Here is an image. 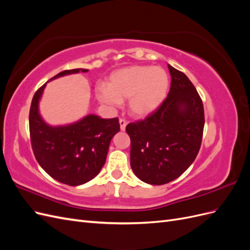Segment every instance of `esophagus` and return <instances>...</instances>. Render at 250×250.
Listing matches in <instances>:
<instances>
[{
    "instance_id": "34e87169",
    "label": "esophagus",
    "mask_w": 250,
    "mask_h": 250,
    "mask_svg": "<svg viewBox=\"0 0 250 250\" xmlns=\"http://www.w3.org/2000/svg\"><path fill=\"white\" fill-rule=\"evenodd\" d=\"M119 123H120V128H121V130H125V128H126V125H127V121L125 120V119H120V121H119Z\"/></svg>"
}]
</instances>
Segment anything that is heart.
Wrapping results in <instances>:
<instances>
[{"label":"heart","instance_id":"1","mask_svg":"<svg viewBox=\"0 0 250 250\" xmlns=\"http://www.w3.org/2000/svg\"><path fill=\"white\" fill-rule=\"evenodd\" d=\"M168 73L160 66L132 65L113 73L108 85L99 84L96 95L101 102L119 106L129 99L130 111L146 117L161 106L168 94Z\"/></svg>","mask_w":250,"mask_h":250}]
</instances>
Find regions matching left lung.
<instances>
[{
    "instance_id": "left-lung-1",
    "label": "left lung",
    "mask_w": 250,
    "mask_h": 250,
    "mask_svg": "<svg viewBox=\"0 0 250 250\" xmlns=\"http://www.w3.org/2000/svg\"><path fill=\"white\" fill-rule=\"evenodd\" d=\"M171 86L160 107L126 126L130 166L139 179L161 186L176 179L197 156L204 127L200 97L186 75L168 64Z\"/></svg>"
}]
</instances>
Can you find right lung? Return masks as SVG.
<instances>
[{"mask_svg": "<svg viewBox=\"0 0 250 250\" xmlns=\"http://www.w3.org/2000/svg\"><path fill=\"white\" fill-rule=\"evenodd\" d=\"M79 72L86 73L88 70L62 71L49 81ZM48 82L37 89L30 107L29 128L33 153L51 177L67 186H80L100 173L110 141L120 130L119 120L87 115L72 124L49 125L40 113V101Z\"/></svg>", "mask_w": 250, "mask_h": 250, "instance_id": "1", "label": "right lung"}]
</instances>
